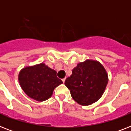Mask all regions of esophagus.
<instances>
[{
    "label": "esophagus",
    "instance_id": "34e87169",
    "mask_svg": "<svg viewBox=\"0 0 131 131\" xmlns=\"http://www.w3.org/2000/svg\"><path fill=\"white\" fill-rule=\"evenodd\" d=\"M65 80H66V78H64V79H62V82H63V83H64V82H65Z\"/></svg>",
    "mask_w": 131,
    "mask_h": 131
}]
</instances>
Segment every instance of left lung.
<instances>
[{
  "mask_svg": "<svg viewBox=\"0 0 131 131\" xmlns=\"http://www.w3.org/2000/svg\"><path fill=\"white\" fill-rule=\"evenodd\" d=\"M108 75L101 62L87 59L72 70L65 86L74 101L81 105H90L101 99L108 83Z\"/></svg>",
  "mask_w": 131,
  "mask_h": 131,
  "instance_id": "left-lung-1",
  "label": "left lung"
}]
</instances>
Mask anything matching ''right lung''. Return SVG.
Here are the masks:
<instances>
[{
    "mask_svg": "<svg viewBox=\"0 0 131 131\" xmlns=\"http://www.w3.org/2000/svg\"><path fill=\"white\" fill-rule=\"evenodd\" d=\"M18 80L21 89L29 97L37 101H44L51 97L53 90L62 84L57 78L56 71L40 63L24 67L19 71Z\"/></svg>",
    "mask_w": 131,
    "mask_h": 131,
    "instance_id": "obj_1",
    "label": "right lung"
}]
</instances>
